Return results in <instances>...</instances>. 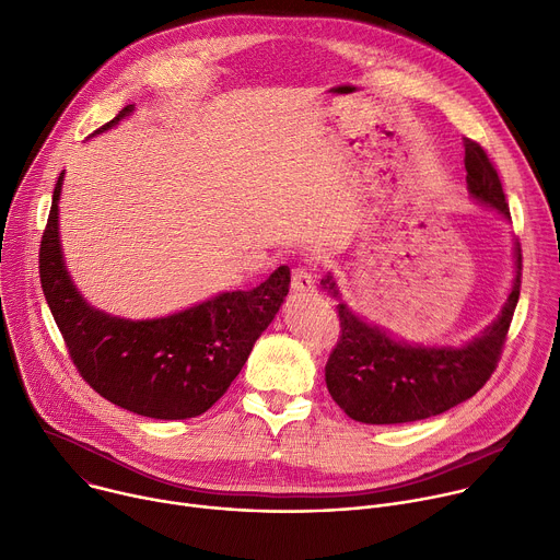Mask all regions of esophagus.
Instances as JSON below:
<instances>
[{
	"label": "esophagus",
	"mask_w": 560,
	"mask_h": 560,
	"mask_svg": "<svg viewBox=\"0 0 560 560\" xmlns=\"http://www.w3.org/2000/svg\"><path fill=\"white\" fill-rule=\"evenodd\" d=\"M292 292L294 294H313L317 290V283H315V275L306 268H296L292 272Z\"/></svg>",
	"instance_id": "1"
}]
</instances>
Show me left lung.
Segmentation results:
<instances>
[{"label": "left lung", "instance_id": "left-lung-1", "mask_svg": "<svg viewBox=\"0 0 560 560\" xmlns=\"http://www.w3.org/2000/svg\"><path fill=\"white\" fill-rule=\"evenodd\" d=\"M469 196L510 221L500 178L485 149L465 138ZM523 254L514 241V279L498 317L463 343L424 346L395 337L341 301L339 283L328 272L322 288L339 299L341 339L326 364V386L339 409L354 422L404 424L440 416L474 397L491 377L521 296Z\"/></svg>", "mask_w": 560, "mask_h": 560}]
</instances>
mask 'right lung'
I'll list each match as a JSON object with an SVG mask.
<instances>
[{"label":"right lung","mask_w":560,"mask_h":560,"mask_svg":"<svg viewBox=\"0 0 560 560\" xmlns=\"http://www.w3.org/2000/svg\"><path fill=\"white\" fill-rule=\"evenodd\" d=\"M133 109L136 105H127L95 136L120 125ZM62 185L65 172L42 236L39 279L80 375L105 399L136 416L187 420L206 413L283 306L290 268L279 266L252 290H225L163 317L127 319L93 308L73 283L62 254Z\"/></svg>","instance_id":"obj_1"}]
</instances>
